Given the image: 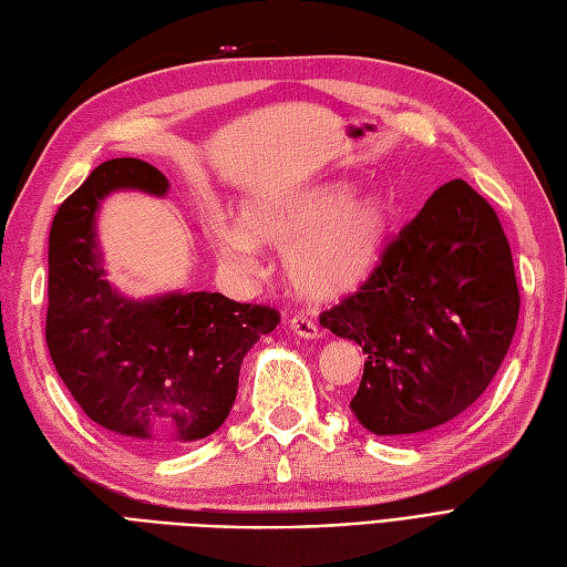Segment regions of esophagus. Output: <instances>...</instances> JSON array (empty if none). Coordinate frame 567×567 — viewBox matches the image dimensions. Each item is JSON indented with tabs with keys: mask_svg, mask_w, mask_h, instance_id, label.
Here are the masks:
<instances>
[{
	"mask_svg": "<svg viewBox=\"0 0 567 567\" xmlns=\"http://www.w3.org/2000/svg\"><path fill=\"white\" fill-rule=\"evenodd\" d=\"M290 329H293V333L302 336V339H319L321 331H319V324L308 317V315H296L290 317Z\"/></svg>",
	"mask_w": 567,
	"mask_h": 567,
	"instance_id": "esophagus-1",
	"label": "esophagus"
}]
</instances>
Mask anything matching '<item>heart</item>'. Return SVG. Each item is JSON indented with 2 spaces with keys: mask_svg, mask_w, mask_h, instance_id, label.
Wrapping results in <instances>:
<instances>
[{
  "mask_svg": "<svg viewBox=\"0 0 567 567\" xmlns=\"http://www.w3.org/2000/svg\"><path fill=\"white\" fill-rule=\"evenodd\" d=\"M353 197L343 181L246 207V224L212 212L207 236L221 262L240 274L259 269V240L288 248V279L302 296L329 300L358 288L377 265L389 228L384 197Z\"/></svg>",
  "mask_w": 567,
  "mask_h": 567,
  "instance_id": "1",
  "label": "heart"
}]
</instances>
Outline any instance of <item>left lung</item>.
Here are the masks:
<instances>
[{
    "label": "left lung",
    "instance_id": "obj_1",
    "mask_svg": "<svg viewBox=\"0 0 567 567\" xmlns=\"http://www.w3.org/2000/svg\"><path fill=\"white\" fill-rule=\"evenodd\" d=\"M519 290L498 214L465 181L441 186L353 296L319 324L362 346L350 401L379 436H412L465 412L492 384L517 327Z\"/></svg>",
    "mask_w": 567,
    "mask_h": 567
}]
</instances>
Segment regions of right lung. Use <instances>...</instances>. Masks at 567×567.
<instances>
[{
  "label": "right lung",
  "instance_id": "add662e5",
  "mask_svg": "<svg viewBox=\"0 0 567 567\" xmlns=\"http://www.w3.org/2000/svg\"><path fill=\"white\" fill-rule=\"evenodd\" d=\"M116 188L164 195L169 181L143 159L118 157L61 203L50 228L44 339L90 420L164 451L219 430L236 401L243 358L281 315L207 290L121 298L102 279L93 228L97 200Z\"/></svg>",
  "mask_w": 567,
  "mask_h": 567
}]
</instances>
